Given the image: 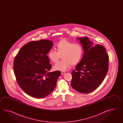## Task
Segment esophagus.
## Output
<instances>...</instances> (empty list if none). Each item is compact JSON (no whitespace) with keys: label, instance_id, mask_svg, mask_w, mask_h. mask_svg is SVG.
<instances>
[{"label":"esophagus","instance_id":"1","mask_svg":"<svg viewBox=\"0 0 123 123\" xmlns=\"http://www.w3.org/2000/svg\"><path fill=\"white\" fill-rule=\"evenodd\" d=\"M65 73V72H61V74H62V75H64Z\"/></svg>","mask_w":123,"mask_h":123}]
</instances>
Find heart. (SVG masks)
Instances as JSON below:
<instances>
[{"mask_svg":"<svg viewBox=\"0 0 123 123\" xmlns=\"http://www.w3.org/2000/svg\"><path fill=\"white\" fill-rule=\"evenodd\" d=\"M57 51L51 49L48 53V58L54 63L58 62L60 56L62 60L56 63L54 68L56 70H67L71 65L79 62L83 54V48L78 43H74L66 39H62L56 45Z\"/></svg>","mask_w":123,"mask_h":123,"instance_id":"obj_1","label":"heart"}]
</instances>
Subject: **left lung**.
Instances as JSON below:
<instances>
[{
	"instance_id": "obj_1",
	"label": "left lung",
	"mask_w": 123,
	"mask_h": 123,
	"mask_svg": "<svg viewBox=\"0 0 123 123\" xmlns=\"http://www.w3.org/2000/svg\"><path fill=\"white\" fill-rule=\"evenodd\" d=\"M84 54L75 70L72 71L71 85L81 93L96 89L104 80L108 71L109 56L102 45H95L87 37L78 38Z\"/></svg>"
}]
</instances>
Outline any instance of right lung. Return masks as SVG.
I'll use <instances>...</instances> for the list:
<instances>
[{"mask_svg": "<svg viewBox=\"0 0 123 123\" xmlns=\"http://www.w3.org/2000/svg\"><path fill=\"white\" fill-rule=\"evenodd\" d=\"M52 41H31L21 47L13 62V70L19 86L29 96L37 98L47 96L54 91L61 73L49 71L51 68L47 54Z\"/></svg>", "mask_w": 123, "mask_h": 123, "instance_id": "obj_1", "label": "right lung"}]
</instances>
